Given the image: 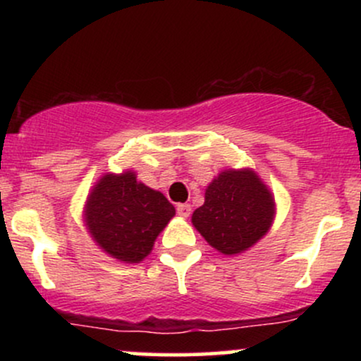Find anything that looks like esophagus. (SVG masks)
I'll list each match as a JSON object with an SVG mask.
<instances>
[{
    "label": "esophagus",
    "mask_w": 361,
    "mask_h": 361,
    "mask_svg": "<svg viewBox=\"0 0 361 361\" xmlns=\"http://www.w3.org/2000/svg\"><path fill=\"white\" fill-rule=\"evenodd\" d=\"M176 212H178V215H180V217H188L190 214H192V207H190L188 204H180L176 207Z\"/></svg>",
    "instance_id": "34e87169"
}]
</instances>
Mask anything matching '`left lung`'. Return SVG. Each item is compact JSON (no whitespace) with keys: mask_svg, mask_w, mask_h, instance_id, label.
<instances>
[{"mask_svg":"<svg viewBox=\"0 0 361 361\" xmlns=\"http://www.w3.org/2000/svg\"><path fill=\"white\" fill-rule=\"evenodd\" d=\"M275 198L250 168L224 169L192 215L195 229L222 255H239L270 231Z\"/></svg>","mask_w":361,"mask_h":361,"instance_id":"8db88e82","label":"left lung"}]
</instances>
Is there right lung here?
<instances>
[{"instance_id":"obj_1","label":"right lung","mask_w":361,"mask_h":361,"mask_svg":"<svg viewBox=\"0 0 361 361\" xmlns=\"http://www.w3.org/2000/svg\"><path fill=\"white\" fill-rule=\"evenodd\" d=\"M173 217L175 207L168 198L137 181L134 171L103 175L85 205V222L93 241L123 263L146 258Z\"/></svg>"}]
</instances>
